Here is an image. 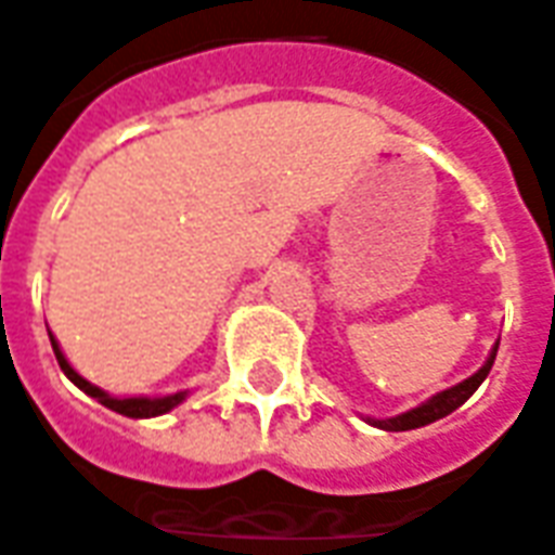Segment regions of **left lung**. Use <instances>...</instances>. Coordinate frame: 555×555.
<instances>
[{
    "label": "left lung",
    "instance_id": "obj_1",
    "mask_svg": "<svg viewBox=\"0 0 555 555\" xmlns=\"http://www.w3.org/2000/svg\"><path fill=\"white\" fill-rule=\"evenodd\" d=\"M496 347H500V340L494 344V350L488 352L486 364H482L474 376H467L465 382H459L453 388H444V391L433 393L426 403L414 405V409H409V412L403 414H393V417H364V421L371 426H376V429H385V433H405V429H421V426L441 421V417H447L450 412H455L459 405L467 403V397L486 382L488 371H491V364H494Z\"/></svg>",
    "mask_w": 555,
    "mask_h": 555
}]
</instances>
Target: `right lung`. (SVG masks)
<instances>
[{
    "label": "right lung",
    "mask_w": 555,
    "mask_h": 555,
    "mask_svg": "<svg viewBox=\"0 0 555 555\" xmlns=\"http://www.w3.org/2000/svg\"><path fill=\"white\" fill-rule=\"evenodd\" d=\"M49 340H52V350H55V359H59L64 376H67L76 388H81V391L88 393V397L100 400V403L105 405V409H111V412L126 414V417H134V421H141V417H158V414L173 412L176 405L184 403V397L191 393V391H176V393H167V397H111L108 391H102L100 385H93V382L85 379L81 373H76V367L69 364L67 356L61 352L55 335H49Z\"/></svg>",
    "instance_id": "add662e5"
}]
</instances>
